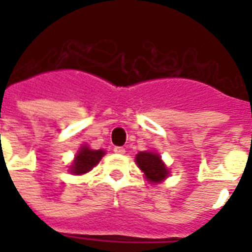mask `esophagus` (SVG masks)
Segmentation results:
<instances>
[{"mask_svg": "<svg viewBox=\"0 0 252 252\" xmlns=\"http://www.w3.org/2000/svg\"><path fill=\"white\" fill-rule=\"evenodd\" d=\"M114 152L116 154H124L126 153V149H124V148H122V146H115Z\"/></svg>", "mask_w": 252, "mask_h": 252, "instance_id": "34e87169", "label": "esophagus"}]
</instances>
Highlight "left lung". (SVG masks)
<instances>
[{"label":"left lung","mask_w":252,"mask_h":252,"mask_svg":"<svg viewBox=\"0 0 252 252\" xmlns=\"http://www.w3.org/2000/svg\"><path fill=\"white\" fill-rule=\"evenodd\" d=\"M136 163L150 183H161L168 176V168L156 152H140L136 156Z\"/></svg>","instance_id":"8db88e82"}]
</instances>
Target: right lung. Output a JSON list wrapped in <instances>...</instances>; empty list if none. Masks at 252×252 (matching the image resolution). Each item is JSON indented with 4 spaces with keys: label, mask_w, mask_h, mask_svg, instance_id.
<instances>
[{
    "label": "right lung",
    "mask_w": 252,
    "mask_h": 252,
    "mask_svg": "<svg viewBox=\"0 0 252 252\" xmlns=\"http://www.w3.org/2000/svg\"><path fill=\"white\" fill-rule=\"evenodd\" d=\"M106 154V152L102 149L99 150H93L90 149L89 146H82L78 153L76 154L74 157V161L69 167L70 170L69 171L74 174V175H82V174H86L90 170H93V167L98 165L99 161L102 159V157Z\"/></svg>",
    "instance_id": "obj_1"
}]
</instances>
